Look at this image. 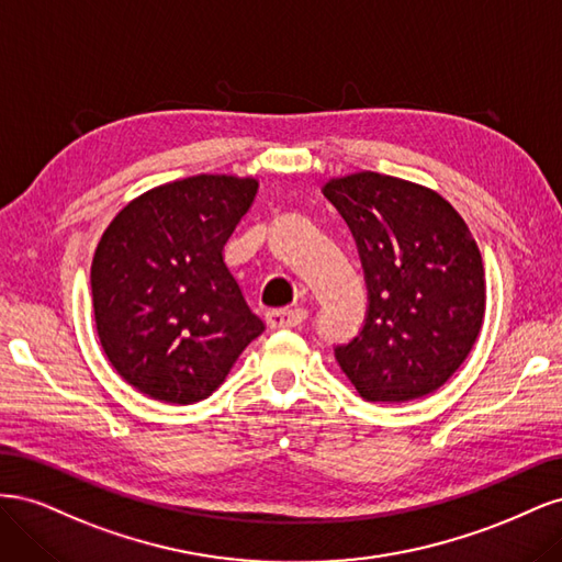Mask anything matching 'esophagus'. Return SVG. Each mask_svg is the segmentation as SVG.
<instances>
[{
	"label": "esophagus",
	"instance_id": "obj_1",
	"mask_svg": "<svg viewBox=\"0 0 562 562\" xmlns=\"http://www.w3.org/2000/svg\"><path fill=\"white\" fill-rule=\"evenodd\" d=\"M307 318V312L300 307H285V310H271L267 312V326L271 330H285V328H297Z\"/></svg>",
	"mask_w": 562,
	"mask_h": 562
}]
</instances>
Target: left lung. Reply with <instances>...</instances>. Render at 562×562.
I'll return each mask as SVG.
<instances>
[{
	"label": "left lung",
	"instance_id": "8db88e82",
	"mask_svg": "<svg viewBox=\"0 0 562 562\" xmlns=\"http://www.w3.org/2000/svg\"><path fill=\"white\" fill-rule=\"evenodd\" d=\"M349 225L368 285L363 328L335 359L366 401L405 403L464 363L485 314L481 250L429 187L382 173L323 184Z\"/></svg>",
	"mask_w": 562,
	"mask_h": 562
}]
</instances>
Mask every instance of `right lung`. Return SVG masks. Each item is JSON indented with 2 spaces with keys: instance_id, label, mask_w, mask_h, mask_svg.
<instances>
[{
  "instance_id": "add662e5",
  "label": "right lung",
  "mask_w": 562,
  "mask_h": 562,
  "mask_svg": "<svg viewBox=\"0 0 562 562\" xmlns=\"http://www.w3.org/2000/svg\"><path fill=\"white\" fill-rule=\"evenodd\" d=\"M255 194V178L192 176L133 199L105 229L91 265L95 328L140 394L211 396L265 330L223 258Z\"/></svg>"
}]
</instances>
